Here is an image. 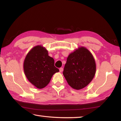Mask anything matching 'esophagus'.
I'll list each match as a JSON object with an SVG mask.
<instances>
[{
	"instance_id": "obj_1",
	"label": "esophagus",
	"mask_w": 121,
	"mask_h": 121,
	"mask_svg": "<svg viewBox=\"0 0 121 121\" xmlns=\"http://www.w3.org/2000/svg\"><path fill=\"white\" fill-rule=\"evenodd\" d=\"M59 71H60V72H63V68H60V69H59Z\"/></svg>"
}]
</instances>
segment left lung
<instances>
[{"label": "left lung", "mask_w": 121, "mask_h": 121, "mask_svg": "<svg viewBox=\"0 0 121 121\" xmlns=\"http://www.w3.org/2000/svg\"><path fill=\"white\" fill-rule=\"evenodd\" d=\"M96 71L93 55L88 49L81 46L68 56L63 74L72 88L80 90L91 83Z\"/></svg>", "instance_id": "left-lung-1"}]
</instances>
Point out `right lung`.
<instances>
[{
  "label": "right lung",
  "mask_w": 121,
  "mask_h": 121,
  "mask_svg": "<svg viewBox=\"0 0 121 121\" xmlns=\"http://www.w3.org/2000/svg\"><path fill=\"white\" fill-rule=\"evenodd\" d=\"M54 59L48 56V51L42 45L34 46L27 53L23 63V70L29 81L38 89L49 83L54 74L59 72Z\"/></svg>",
  "instance_id": "add662e5"
}]
</instances>
